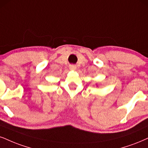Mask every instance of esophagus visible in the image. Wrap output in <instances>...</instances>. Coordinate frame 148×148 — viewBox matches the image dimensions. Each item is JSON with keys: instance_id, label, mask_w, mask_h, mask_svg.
I'll use <instances>...</instances> for the list:
<instances>
[{"instance_id": "obj_1", "label": "esophagus", "mask_w": 148, "mask_h": 148, "mask_svg": "<svg viewBox=\"0 0 148 148\" xmlns=\"http://www.w3.org/2000/svg\"><path fill=\"white\" fill-rule=\"evenodd\" d=\"M69 69H71V70H75L76 69H77V66H76L75 65H70L69 66Z\"/></svg>"}]
</instances>
